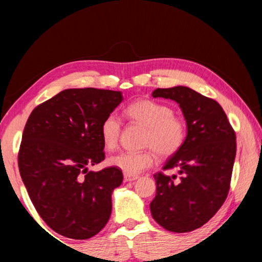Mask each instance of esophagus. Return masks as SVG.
Here are the masks:
<instances>
[{"label":"esophagus","instance_id":"obj_1","mask_svg":"<svg viewBox=\"0 0 262 262\" xmlns=\"http://www.w3.org/2000/svg\"><path fill=\"white\" fill-rule=\"evenodd\" d=\"M125 178V181H134L136 179H139V176H130V174H125L123 176Z\"/></svg>","mask_w":262,"mask_h":262}]
</instances>
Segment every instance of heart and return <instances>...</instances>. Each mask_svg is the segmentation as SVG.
I'll use <instances>...</instances> for the list:
<instances>
[{"mask_svg":"<svg viewBox=\"0 0 262 262\" xmlns=\"http://www.w3.org/2000/svg\"><path fill=\"white\" fill-rule=\"evenodd\" d=\"M126 113L139 125L147 128L142 151H123L108 159L110 165L119 168L125 174L135 176L147 170L155 163V151L161 157H171L183 148L186 141V126L176 117L173 110L165 104L142 99L129 105ZM121 122L117 115L110 114L100 127V137L105 149L113 150L118 145Z\"/></svg>","mask_w":262,"mask_h":262,"instance_id":"b5f03b06","label":"heart"}]
</instances>
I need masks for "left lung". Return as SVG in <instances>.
Returning a JSON list of instances; mask_svg holds the SVG:
<instances>
[{"label":"left lung","mask_w":262,"mask_h":262,"mask_svg":"<svg viewBox=\"0 0 262 262\" xmlns=\"http://www.w3.org/2000/svg\"><path fill=\"white\" fill-rule=\"evenodd\" d=\"M152 96L176 100L187 122V136L163 171L154 174L156 196L150 203L154 220L167 231L183 233L201 228L223 205L236 157V133L216 100L186 86L156 89Z\"/></svg>","instance_id":"obj_1"}]
</instances>
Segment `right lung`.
<instances>
[{"instance_id":"add662e5","label":"right lung","mask_w":262,"mask_h":262,"mask_svg":"<svg viewBox=\"0 0 262 262\" xmlns=\"http://www.w3.org/2000/svg\"><path fill=\"white\" fill-rule=\"evenodd\" d=\"M122 99L121 91L68 89L38 105L28 119L19 173L35 210L62 236L91 238L110 220L111 195L122 183V171L110 166L92 172L88 166L105 159L101 123Z\"/></svg>"}]
</instances>
